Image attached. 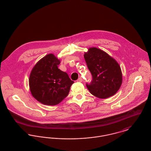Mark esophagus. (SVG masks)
<instances>
[{
  "label": "esophagus",
  "mask_w": 151,
  "mask_h": 151,
  "mask_svg": "<svg viewBox=\"0 0 151 151\" xmlns=\"http://www.w3.org/2000/svg\"><path fill=\"white\" fill-rule=\"evenodd\" d=\"M82 81H83V79H82V78H79L77 80V82H82Z\"/></svg>",
  "instance_id": "34e87169"
}]
</instances>
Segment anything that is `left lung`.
Segmentation results:
<instances>
[{
    "label": "left lung",
    "instance_id": "1",
    "mask_svg": "<svg viewBox=\"0 0 151 151\" xmlns=\"http://www.w3.org/2000/svg\"><path fill=\"white\" fill-rule=\"evenodd\" d=\"M84 58L92 76L91 83L86 84L91 94L100 99L114 95L122 81L117 62L106 52L95 47L89 48Z\"/></svg>",
    "mask_w": 151,
    "mask_h": 151
}]
</instances>
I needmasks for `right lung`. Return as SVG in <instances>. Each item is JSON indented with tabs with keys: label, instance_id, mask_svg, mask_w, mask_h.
<instances>
[{
	"label": "right lung",
	"instance_id": "obj_1",
	"mask_svg": "<svg viewBox=\"0 0 151 151\" xmlns=\"http://www.w3.org/2000/svg\"><path fill=\"white\" fill-rule=\"evenodd\" d=\"M60 63L54 54H50L39 60L32 68L29 86L32 96L40 103L55 106L69 94L74 83L68 75L58 69Z\"/></svg>",
	"mask_w": 151,
	"mask_h": 151
}]
</instances>
